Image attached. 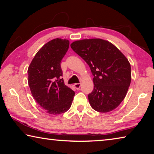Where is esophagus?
I'll list each match as a JSON object with an SVG mask.
<instances>
[{"label": "esophagus", "mask_w": 154, "mask_h": 154, "mask_svg": "<svg viewBox=\"0 0 154 154\" xmlns=\"http://www.w3.org/2000/svg\"><path fill=\"white\" fill-rule=\"evenodd\" d=\"M74 86H75V88H76L77 90H79V88H80V87H81V83H75V84L74 85Z\"/></svg>", "instance_id": "esophagus-1"}]
</instances>
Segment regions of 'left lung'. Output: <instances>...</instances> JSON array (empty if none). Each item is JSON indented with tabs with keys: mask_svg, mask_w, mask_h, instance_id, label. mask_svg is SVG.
I'll return each mask as SVG.
<instances>
[{
	"mask_svg": "<svg viewBox=\"0 0 154 154\" xmlns=\"http://www.w3.org/2000/svg\"><path fill=\"white\" fill-rule=\"evenodd\" d=\"M71 47L89 65L94 75V90L88 94L92 108L100 113L116 109L131 82L128 60L113 44L101 38L75 41Z\"/></svg>",
	"mask_w": 154,
	"mask_h": 154,
	"instance_id": "8db88e82",
	"label": "left lung"
}]
</instances>
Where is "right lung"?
Segmentation results:
<instances>
[{
	"instance_id": "add662e5",
	"label": "right lung",
	"mask_w": 154,
	"mask_h": 154,
	"mask_svg": "<svg viewBox=\"0 0 154 154\" xmlns=\"http://www.w3.org/2000/svg\"><path fill=\"white\" fill-rule=\"evenodd\" d=\"M69 41L54 38L45 43L28 69V85L36 102L49 114L63 113L70 109L75 92L64 84L60 62Z\"/></svg>"
}]
</instances>
